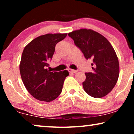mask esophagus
<instances>
[{
  "label": "esophagus",
  "instance_id": "esophagus-1",
  "mask_svg": "<svg viewBox=\"0 0 134 134\" xmlns=\"http://www.w3.org/2000/svg\"><path fill=\"white\" fill-rule=\"evenodd\" d=\"M68 71L70 73H76L77 72V70H74V69H68Z\"/></svg>",
  "mask_w": 134,
  "mask_h": 134
}]
</instances>
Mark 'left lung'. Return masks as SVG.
<instances>
[{"instance_id":"8db88e82","label":"left lung","mask_w":134,"mask_h":134,"mask_svg":"<svg viewBox=\"0 0 134 134\" xmlns=\"http://www.w3.org/2000/svg\"><path fill=\"white\" fill-rule=\"evenodd\" d=\"M87 60H93V72H86L82 85L90 96L100 98L109 94L116 85L120 66L115 51L101 34L91 29H81L68 34Z\"/></svg>"}]
</instances>
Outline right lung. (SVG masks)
<instances>
[{
	"label": "right lung",
	"instance_id": "obj_1",
	"mask_svg": "<svg viewBox=\"0 0 134 134\" xmlns=\"http://www.w3.org/2000/svg\"><path fill=\"white\" fill-rule=\"evenodd\" d=\"M67 34H48L30 41L24 49L19 65L24 85L33 97L41 101L51 102L61 93L68 71L51 72L46 68L55 47Z\"/></svg>",
	"mask_w": 134,
	"mask_h": 134
}]
</instances>
